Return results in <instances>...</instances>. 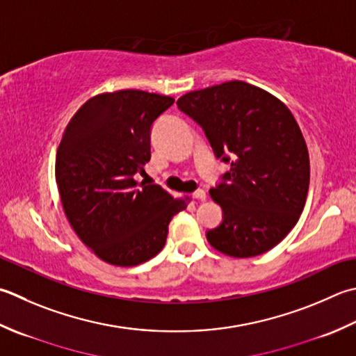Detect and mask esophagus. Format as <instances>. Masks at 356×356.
Masks as SVG:
<instances>
[{
	"instance_id": "34e87169",
	"label": "esophagus",
	"mask_w": 356,
	"mask_h": 356,
	"mask_svg": "<svg viewBox=\"0 0 356 356\" xmlns=\"http://www.w3.org/2000/svg\"><path fill=\"white\" fill-rule=\"evenodd\" d=\"M193 197L196 200H205L207 199V193L204 190H196L193 193Z\"/></svg>"
}]
</instances>
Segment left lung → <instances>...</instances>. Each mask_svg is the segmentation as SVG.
<instances>
[{
	"mask_svg": "<svg viewBox=\"0 0 356 356\" xmlns=\"http://www.w3.org/2000/svg\"><path fill=\"white\" fill-rule=\"evenodd\" d=\"M177 106L204 129L214 156L232 165L210 190L224 216L207 232L208 242L233 257L268 252L296 225L307 199L309 151L293 114L239 80L193 90Z\"/></svg>",
	"mask_w": 356,
	"mask_h": 356,
	"instance_id": "1",
	"label": "left lung"
}]
</instances>
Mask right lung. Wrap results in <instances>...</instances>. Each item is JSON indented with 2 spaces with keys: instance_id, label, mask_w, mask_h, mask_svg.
<instances>
[{
  "instance_id": "right-lung-1",
  "label": "right lung",
  "mask_w": 356,
  "mask_h": 356,
  "mask_svg": "<svg viewBox=\"0 0 356 356\" xmlns=\"http://www.w3.org/2000/svg\"><path fill=\"white\" fill-rule=\"evenodd\" d=\"M172 97L123 89L89 99L65 129L55 160L61 205L76 236L102 261L134 267L163 248L174 199L156 184H138L151 159V128Z\"/></svg>"
}]
</instances>
